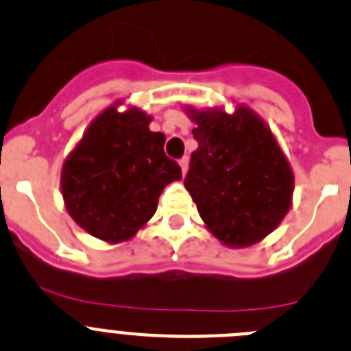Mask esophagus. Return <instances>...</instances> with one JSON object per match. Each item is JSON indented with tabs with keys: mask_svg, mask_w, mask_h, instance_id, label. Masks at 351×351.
Returning a JSON list of instances; mask_svg holds the SVG:
<instances>
[{
	"mask_svg": "<svg viewBox=\"0 0 351 351\" xmlns=\"http://www.w3.org/2000/svg\"><path fill=\"white\" fill-rule=\"evenodd\" d=\"M180 166H182L183 175H186V171H189V157H182L180 159Z\"/></svg>",
	"mask_w": 351,
	"mask_h": 351,
	"instance_id": "34e87169",
	"label": "esophagus"
}]
</instances>
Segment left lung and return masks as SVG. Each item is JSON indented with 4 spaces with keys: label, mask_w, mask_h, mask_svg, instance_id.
<instances>
[{
    "label": "left lung",
    "mask_w": 351,
    "mask_h": 351,
    "mask_svg": "<svg viewBox=\"0 0 351 351\" xmlns=\"http://www.w3.org/2000/svg\"><path fill=\"white\" fill-rule=\"evenodd\" d=\"M195 123L185 189L221 244L247 247L279 227L293 204L294 173L268 124L247 106L185 107Z\"/></svg>",
    "instance_id": "obj_1"
}]
</instances>
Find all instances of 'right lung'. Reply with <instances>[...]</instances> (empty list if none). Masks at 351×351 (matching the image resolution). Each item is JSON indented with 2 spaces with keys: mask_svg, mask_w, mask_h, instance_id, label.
Masks as SVG:
<instances>
[{
  "mask_svg": "<svg viewBox=\"0 0 351 351\" xmlns=\"http://www.w3.org/2000/svg\"><path fill=\"white\" fill-rule=\"evenodd\" d=\"M119 101L90 123L62 165L60 189L71 218L93 237L130 241L154 216L165 186L182 169L165 154L166 136L150 131L152 116Z\"/></svg>",
  "mask_w": 351,
  "mask_h": 351,
  "instance_id": "right-lung-1",
  "label": "right lung"
}]
</instances>
